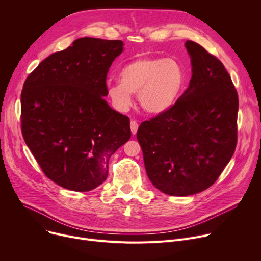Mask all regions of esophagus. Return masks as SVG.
Returning <instances> with one entry per match:
<instances>
[{
  "label": "esophagus",
  "instance_id": "esophagus-1",
  "mask_svg": "<svg viewBox=\"0 0 261 261\" xmlns=\"http://www.w3.org/2000/svg\"><path fill=\"white\" fill-rule=\"evenodd\" d=\"M130 129H131V133L133 135H135L136 132H138V129H139V123L136 122L135 120H131V122H130Z\"/></svg>",
  "mask_w": 261,
  "mask_h": 261
}]
</instances>
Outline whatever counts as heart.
<instances>
[{"instance_id":"obj_1","label":"heart","mask_w":261,"mask_h":261,"mask_svg":"<svg viewBox=\"0 0 261 261\" xmlns=\"http://www.w3.org/2000/svg\"><path fill=\"white\" fill-rule=\"evenodd\" d=\"M186 82V68L177 59L140 57L121 67L119 80L108 85L107 95L117 111L126 112L133 105L132 94H138L145 112L161 115L174 107Z\"/></svg>"}]
</instances>
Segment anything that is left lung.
Here are the masks:
<instances>
[{
    "label": "left lung",
    "mask_w": 261,
    "mask_h": 261,
    "mask_svg": "<svg viewBox=\"0 0 261 261\" xmlns=\"http://www.w3.org/2000/svg\"><path fill=\"white\" fill-rule=\"evenodd\" d=\"M191 79L168 112L141 123L136 138L155 188L169 196L207 189L223 171L237 144L238 94L222 62L186 41Z\"/></svg>",
    "instance_id": "1"
}]
</instances>
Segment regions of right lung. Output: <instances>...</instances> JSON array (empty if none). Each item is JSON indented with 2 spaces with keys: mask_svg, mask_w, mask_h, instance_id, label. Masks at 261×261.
<instances>
[{
  "mask_svg": "<svg viewBox=\"0 0 261 261\" xmlns=\"http://www.w3.org/2000/svg\"><path fill=\"white\" fill-rule=\"evenodd\" d=\"M122 50L120 40L79 38L44 59L24 82V141L45 175L63 188L99 186L110 156L131 138L129 117L103 98L108 71Z\"/></svg>",
  "mask_w": 261,
  "mask_h": 261,
  "instance_id": "right-lung-1",
  "label": "right lung"
}]
</instances>
